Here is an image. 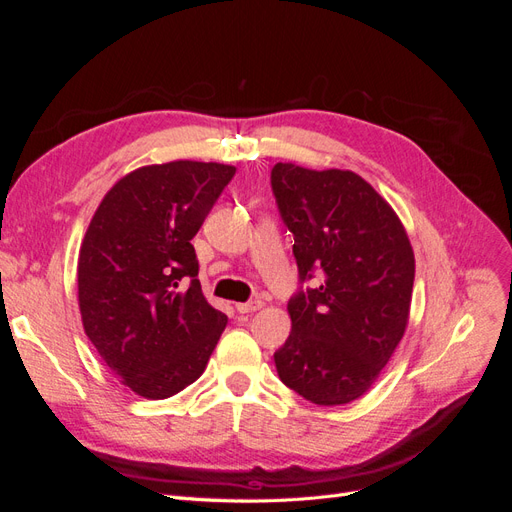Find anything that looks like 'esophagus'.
I'll list each match as a JSON object with an SVG mask.
<instances>
[{
    "mask_svg": "<svg viewBox=\"0 0 512 512\" xmlns=\"http://www.w3.org/2000/svg\"><path fill=\"white\" fill-rule=\"evenodd\" d=\"M260 307H262V301L254 299L250 303H237V312L239 314H252V312H256V309H260Z\"/></svg>",
    "mask_w": 512,
    "mask_h": 512,
    "instance_id": "obj_1",
    "label": "esophagus"
}]
</instances>
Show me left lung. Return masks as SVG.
I'll list each match as a JSON object with an SVG mask.
<instances>
[{"instance_id": "1", "label": "left lung", "mask_w": 512, "mask_h": 512, "mask_svg": "<svg viewBox=\"0 0 512 512\" xmlns=\"http://www.w3.org/2000/svg\"><path fill=\"white\" fill-rule=\"evenodd\" d=\"M277 209L294 235L299 280L320 282L288 301L292 331L273 354L280 380L318 406L359 399L404 337L414 252L386 200L352 170L277 162Z\"/></svg>"}]
</instances>
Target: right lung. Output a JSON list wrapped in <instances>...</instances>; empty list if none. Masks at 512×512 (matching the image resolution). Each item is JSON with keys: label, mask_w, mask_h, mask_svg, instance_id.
<instances>
[{"label": "right lung", "mask_w": 512, "mask_h": 512, "mask_svg": "<svg viewBox=\"0 0 512 512\" xmlns=\"http://www.w3.org/2000/svg\"><path fill=\"white\" fill-rule=\"evenodd\" d=\"M235 166L177 160L132 170L102 198L79 252L83 329L121 382L173 397L203 374L226 327L190 243Z\"/></svg>", "instance_id": "1"}]
</instances>
